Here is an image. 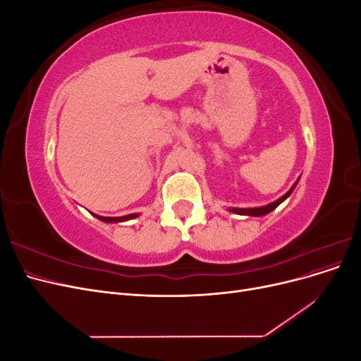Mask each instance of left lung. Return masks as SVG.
Here are the masks:
<instances>
[{
    "label": "left lung",
    "instance_id": "left-lung-1",
    "mask_svg": "<svg viewBox=\"0 0 361 361\" xmlns=\"http://www.w3.org/2000/svg\"><path fill=\"white\" fill-rule=\"evenodd\" d=\"M297 183H298V180L292 185V188H290L285 195H281V197H280L279 200L272 202V203H269V204H267V206H260V207H245V209H243V207H231V209H228V211L233 212V214H238V215H250V216L267 215V214H269L271 211H274L276 207H277L281 202H285V200L289 197V195L292 194V191L295 190V187H297Z\"/></svg>",
    "mask_w": 361,
    "mask_h": 361
}]
</instances>
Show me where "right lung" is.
Here are the masks:
<instances>
[{
	"mask_svg": "<svg viewBox=\"0 0 361 361\" xmlns=\"http://www.w3.org/2000/svg\"><path fill=\"white\" fill-rule=\"evenodd\" d=\"M94 216L99 218L101 221H105V223H120V221L133 220V218L138 216V214H129V215H125V216H101V215H94Z\"/></svg>",
	"mask_w": 361,
	"mask_h": 361,
	"instance_id": "add662e5",
	"label": "right lung"
}]
</instances>
